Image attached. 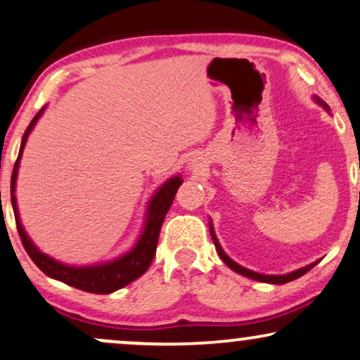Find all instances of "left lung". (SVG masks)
<instances>
[{
    "instance_id": "left-lung-1",
    "label": "left lung",
    "mask_w": 360,
    "mask_h": 360,
    "mask_svg": "<svg viewBox=\"0 0 360 360\" xmlns=\"http://www.w3.org/2000/svg\"><path fill=\"white\" fill-rule=\"evenodd\" d=\"M319 103H322L321 100L319 98H316ZM323 106H326L327 108V105L326 103H322ZM210 233H212V240H214V243H215V248H217V254L220 255V259L225 262V264L229 265L230 269L233 270V272H237V274H240V275H245V277H248V278H254V281H259V282H267V283H287V282H290V281H295V278H299V277H302L304 274H307L310 269L314 267V265L317 264H310V265H307V267H304V269H299V270H295V272H290V274H285V275H262V274H257V272H252V270H248V269H243L242 265H238V264H235V262L232 260V259H229L227 255H225V252L221 250V247H220V243H219V240H217V237H215V233H214V227H212V224H210Z\"/></svg>"
}]
</instances>
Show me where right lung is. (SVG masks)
<instances>
[{"instance_id": "add662e5", "label": "right lung", "mask_w": 360, "mask_h": 360, "mask_svg": "<svg viewBox=\"0 0 360 360\" xmlns=\"http://www.w3.org/2000/svg\"><path fill=\"white\" fill-rule=\"evenodd\" d=\"M41 108L34 115V118L31 120V123L26 128L23 140H21V148L20 155H18L15 168L11 173V203L13 210H15V219H16V229L20 233L21 243H23L25 250L28 252L30 259L38 265V269L48 275V277L56 278V281L68 283L79 290L91 292V294H110V292L118 290V288L128 285V283L136 281L140 275H143L148 270L150 264H152L155 252H157V243L160 237V229H162L163 220H165L167 212L170 210L173 198H175L176 190L181 185L180 176H173L163 184V187L155 193L148 207V215H146V224L145 230L141 233L139 243L131 252H128L127 255L120 257L118 260L110 262V264H101V265H91V267H70V265L60 264V262L50 259L48 255L41 254L37 247L33 245V242L30 240L28 235L23 230L20 217H18V208H16V197H15V184H16V175H18V167H20V158L23 153L26 139H28L31 128L34 127L37 120L41 117L43 113Z\"/></svg>"}]
</instances>
